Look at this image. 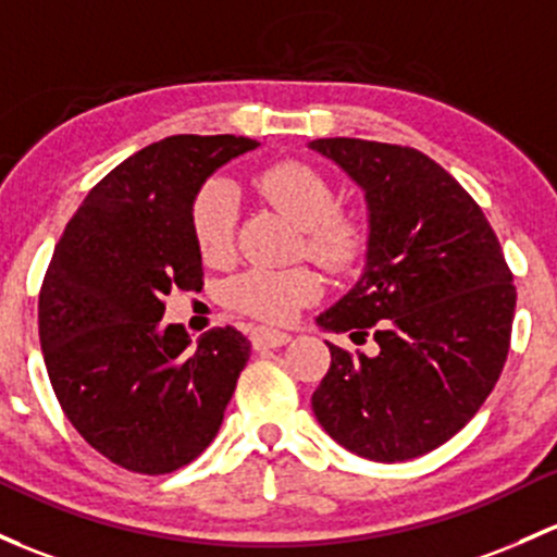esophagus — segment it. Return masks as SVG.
<instances>
[{"label":"esophagus","mask_w":557,"mask_h":557,"mask_svg":"<svg viewBox=\"0 0 557 557\" xmlns=\"http://www.w3.org/2000/svg\"><path fill=\"white\" fill-rule=\"evenodd\" d=\"M250 342H253L256 349L283 347V344L290 342V333L274 331V327H253V331H250Z\"/></svg>","instance_id":"obj_1"}]
</instances>
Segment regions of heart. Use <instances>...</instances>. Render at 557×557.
<instances>
[{"label":"heart","instance_id":"1","mask_svg":"<svg viewBox=\"0 0 557 557\" xmlns=\"http://www.w3.org/2000/svg\"><path fill=\"white\" fill-rule=\"evenodd\" d=\"M259 191L274 208L304 230V250L333 269L347 267L362 245L360 224L336 210L331 184L314 168L301 162H280L256 181ZM237 226V197L226 181L213 178L197 191L191 205V232L200 256L208 263H221L232 256ZM323 285L307 267L294 269H248L234 277L226 298L237 312L253 314L269 323L294 318L296 309L314 301Z\"/></svg>","mask_w":557,"mask_h":557}]
</instances>
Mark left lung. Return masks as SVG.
<instances>
[{
  "label": "left lung",
  "mask_w": 557,
  "mask_h": 557,
  "mask_svg": "<svg viewBox=\"0 0 557 557\" xmlns=\"http://www.w3.org/2000/svg\"><path fill=\"white\" fill-rule=\"evenodd\" d=\"M307 146L360 186L368 208L360 277L314 323L379 344L349 355L325 342L331 368L312 411L362 459H417L494 389L510 349L512 274L478 202L426 154L362 138Z\"/></svg>",
  "instance_id": "left-lung-1"
}]
</instances>
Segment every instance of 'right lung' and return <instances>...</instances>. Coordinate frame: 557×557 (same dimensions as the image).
<instances>
[{
	"label": "right lung",
	"mask_w": 557,
	"mask_h": 557,
	"mask_svg": "<svg viewBox=\"0 0 557 557\" xmlns=\"http://www.w3.org/2000/svg\"><path fill=\"white\" fill-rule=\"evenodd\" d=\"M259 140L171 136L98 181L63 230L39 294V342L58 403L98 454L140 475L200 456L250 357L237 327L197 344L162 323L173 288H202L191 205Z\"/></svg>",
	"instance_id": "obj_1"
}]
</instances>
